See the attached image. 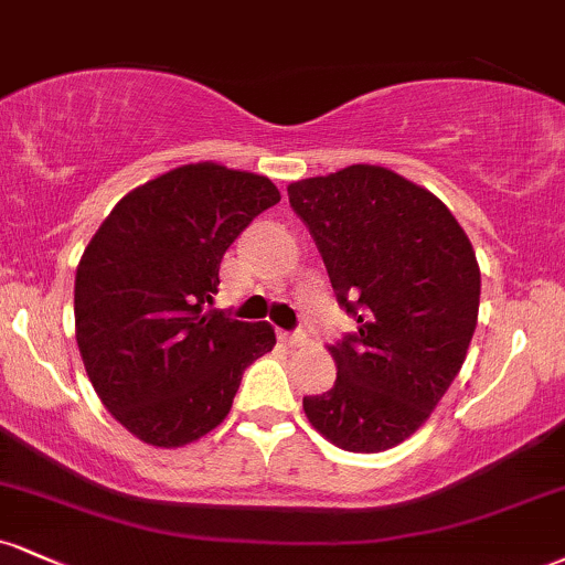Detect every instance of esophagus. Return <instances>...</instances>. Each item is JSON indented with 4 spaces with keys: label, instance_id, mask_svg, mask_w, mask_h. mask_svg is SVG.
Listing matches in <instances>:
<instances>
[{
    "label": "esophagus",
    "instance_id": "34e87169",
    "mask_svg": "<svg viewBox=\"0 0 565 565\" xmlns=\"http://www.w3.org/2000/svg\"><path fill=\"white\" fill-rule=\"evenodd\" d=\"M278 339L284 344H291V348H300V344L308 342V334L305 331H278Z\"/></svg>",
    "mask_w": 565,
    "mask_h": 565
}]
</instances>
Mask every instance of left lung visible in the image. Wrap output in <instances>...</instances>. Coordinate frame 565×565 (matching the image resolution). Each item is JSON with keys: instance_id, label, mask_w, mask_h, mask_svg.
Instances as JSON below:
<instances>
[{"instance_id": "8db88e82", "label": "left lung", "mask_w": 565, "mask_h": 565, "mask_svg": "<svg viewBox=\"0 0 565 565\" xmlns=\"http://www.w3.org/2000/svg\"><path fill=\"white\" fill-rule=\"evenodd\" d=\"M287 192L358 321L329 348L337 382L302 399L305 416L342 450H390L426 424L463 365L479 316L477 255L445 202L382 166Z\"/></svg>"}]
</instances>
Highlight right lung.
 Returning a JSON list of instances; mask_svg holds the SVG:
<instances>
[{"label":"right lung","mask_w":565,"mask_h":565,"mask_svg":"<svg viewBox=\"0 0 565 565\" xmlns=\"http://www.w3.org/2000/svg\"><path fill=\"white\" fill-rule=\"evenodd\" d=\"M270 179L192 162L128 192L76 270V342L102 405L134 437L183 447L228 416L242 373L274 350L270 323L205 312L217 268Z\"/></svg>","instance_id":"obj_1"}]
</instances>
